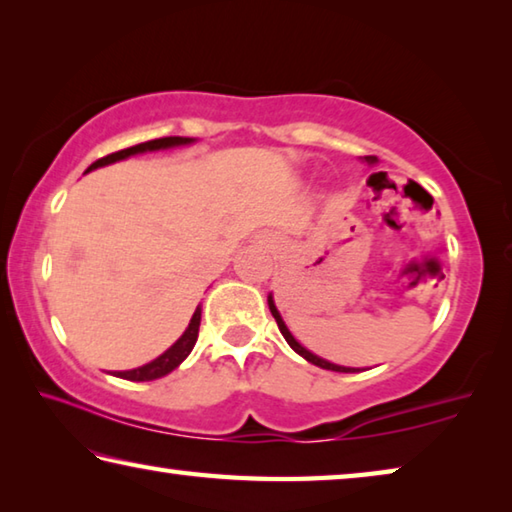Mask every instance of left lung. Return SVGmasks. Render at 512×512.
I'll use <instances>...</instances> for the list:
<instances>
[{"label":"left lung","mask_w":512,"mask_h":512,"mask_svg":"<svg viewBox=\"0 0 512 512\" xmlns=\"http://www.w3.org/2000/svg\"><path fill=\"white\" fill-rule=\"evenodd\" d=\"M366 160L372 164V162H377V158L375 155H366ZM268 307H271V314H273V318H275V323H277V327H280V332H282V336L284 339H287V343L291 345L293 350H296L300 357H305L309 363H314V366H318V368H325V370H334V372H357V368H345V366H336V363H329V361H325V359H320V357H316V354H311L309 350H305L302 348V345L293 339L291 336V332L287 329V325H284V320L280 318V314H277V309H275V305H273V300L268 298Z\"/></svg>","instance_id":"1"}]
</instances>
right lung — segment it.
<instances>
[{
    "label": "right lung",
    "mask_w": 512,
    "mask_h": 512,
    "mask_svg": "<svg viewBox=\"0 0 512 512\" xmlns=\"http://www.w3.org/2000/svg\"><path fill=\"white\" fill-rule=\"evenodd\" d=\"M189 142H194V140H189V137H158V140L135 144V146H131V149H124V151L110 153V155H106V158H99L97 162L90 164L88 171L103 167V164L124 160V158H128V155H135V153H142V151H155V149H169V146L189 144ZM198 327H201V307H196L192 320H189V327L185 329V334L180 336V339L173 343L167 352L160 354V357L153 359L151 363H146V366H140L135 370L115 372V377L128 379V381H153V379H160L164 375H169V372L173 368H178L180 363L187 359V354L192 352V348L196 345V339H198Z\"/></svg>",
    "instance_id": "obj_1"
}]
</instances>
